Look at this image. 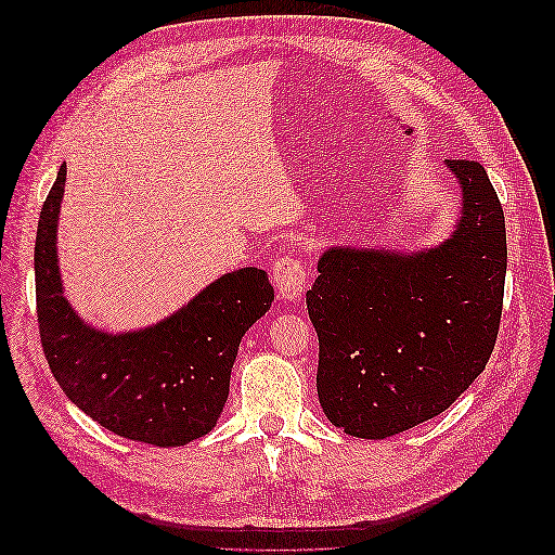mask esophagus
<instances>
[{"instance_id": "esophagus-1", "label": "esophagus", "mask_w": 555, "mask_h": 555, "mask_svg": "<svg viewBox=\"0 0 555 555\" xmlns=\"http://www.w3.org/2000/svg\"><path fill=\"white\" fill-rule=\"evenodd\" d=\"M273 284L278 289V298L284 300V304H292V300L304 296L308 287V268L294 255H284L273 263Z\"/></svg>"}]
</instances>
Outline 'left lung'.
I'll list each match as a JSON object with an SVG mask.
<instances>
[{
  "instance_id": "1",
  "label": "left lung",
  "mask_w": 555,
  "mask_h": 555,
  "mask_svg": "<svg viewBox=\"0 0 555 555\" xmlns=\"http://www.w3.org/2000/svg\"><path fill=\"white\" fill-rule=\"evenodd\" d=\"M444 166L461 188L444 243L416 251L333 245L306 294L319 338V402L354 438L384 440L442 414L495 347L505 215L479 162Z\"/></svg>"
}]
</instances>
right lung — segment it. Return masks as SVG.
<instances>
[{
    "mask_svg": "<svg viewBox=\"0 0 555 555\" xmlns=\"http://www.w3.org/2000/svg\"><path fill=\"white\" fill-rule=\"evenodd\" d=\"M64 182L66 164L41 208L35 247L37 314L50 373L76 408L120 438L155 447L204 438L224 410L243 335L271 310L266 271L249 266L217 278L157 324L122 333L96 328L62 287Z\"/></svg>",
    "mask_w": 555,
    "mask_h": 555,
    "instance_id": "add662e5",
    "label": "right lung"
}]
</instances>
